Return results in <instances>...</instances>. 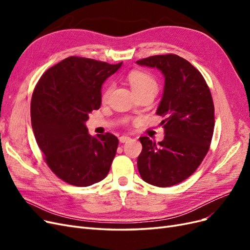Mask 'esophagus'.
<instances>
[{"instance_id": "esophagus-1", "label": "esophagus", "mask_w": 250, "mask_h": 250, "mask_svg": "<svg viewBox=\"0 0 250 250\" xmlns=\"http://www.w3.org/2000/svg\"><path fill=\"white\" fill-rule=\"evenodd\" d=\"M130 137H128V135H122V137H120V142L121 143H127L128 141H130Z\"/></svg>"}]
</instances>
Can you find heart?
<instances>
[{
  "instance_id": "b5f03b06",
  "label": "heart",
  "mask_w": 250,
  "mask_h": 250,
  "mask_svg": "<svg viewBox=\"0 0 250 250\" xmlns=\"http://www.w3.org/2000/svg\"><path fill=\"white\" fill-rule=\"evenodd\" d=\"M127 80L129 82L130 87L134 95H141V94H153L155 95L158 88V84L156 79L152 75L141 72V71H132L127 76ZM112 90V85H108L106 89L104 90L102 99L105 101L109 97Z\"/></svg>"
}]
</instances>
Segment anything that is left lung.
<instances>
[{
    "label": "left lung",
    "mask_w": 250,
    "mask_h": 250,
    "mask_svg": "<svg viewBox=\"0 0 250 250\" xmlns=\"http://www.w3.org/2000/svg\"><path fill=\"white\" fill-rule=\"evenodd\" d=\"M156 67L165 77V88L156 113L165 139L140 138L138 169L144 181L160 188L184 181L199 167L213 138L215 118L210 90L201 73L175 54L155 55L137 62Z\"/></svg>",
    "instance_id": "obj_1"
}]
</instances>
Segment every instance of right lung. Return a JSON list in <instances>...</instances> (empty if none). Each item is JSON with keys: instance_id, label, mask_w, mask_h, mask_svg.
I'll return each mask as SVG.
<instances>
[{"instance_id": "1", "label": "right lung", "mask_w": 250, "mask_h": 250, "mask_svg": "<svg viewBox=\"0 0 250 250\" xmlns=\"http://www.w3.org/2000/svg\"><path fill=\"white\" fill-rule=\"evenodd\" d=\"M122 62L71 56L44 72L33 90L31 124L43 160L64 183L88 187L106 177L119 140L88 134L89 112L101 106V86Z\"/></svg>"}]
</instances>
